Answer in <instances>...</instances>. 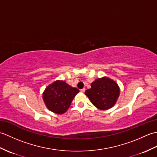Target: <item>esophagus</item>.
I'll return each mask as SVG.
<instances>
[{"instance_id":"obj_1","label":"esophagus","mask_w":157,"mask_h":157,"mask_svg":"<svg viewBox=\"0 0 157 157\" xmlns=\"http://www.w3.org/2000/svg\"><path fill=\"white\" fill-rule=\"evenodd\" d=\"M85 90H86V89H85V88H83V89L80 90V92H84Z\"/></svg>"}]
</instances>
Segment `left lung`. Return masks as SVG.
I'll use <instances>...</instances> for the list:
<instances>
[{
  "mask_svg": "<svg viewBox=\"0 0 157 157\" xmlns=\"http://www.w3.org/2000/svg\"><path fill=\"white\" fill-rule=\"evenodd\" d=\"M119 92L115 82L108 78H102L93 82L91 88L87 90L85 94L96 108L107 110L115 105Z\"/></svg>",
  "mask_w": 157,
  "mask_h": 157,
  "instance_id": "left-lung-1",
  "label": "left lung"
}]
</instances>
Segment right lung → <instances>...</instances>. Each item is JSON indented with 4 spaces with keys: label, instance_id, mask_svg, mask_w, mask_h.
<instances>
[{
    "label": "right lung",
    "instance_id": "obj_1",
    "mask_svg": "<svg viewBox=\"0 0 157 157\" xmlns=\"http://www.w3.org/2000/svg\"><path fill=\"white\" fill-rule=\"evenodd\" d=\"M79 90L64 81H56L49 85L43 93L46 106L52 112L63 114L66 112Z\"/></svg>",
    "mask_w": 157,
    "mask_h": 157
}]
</instances>
